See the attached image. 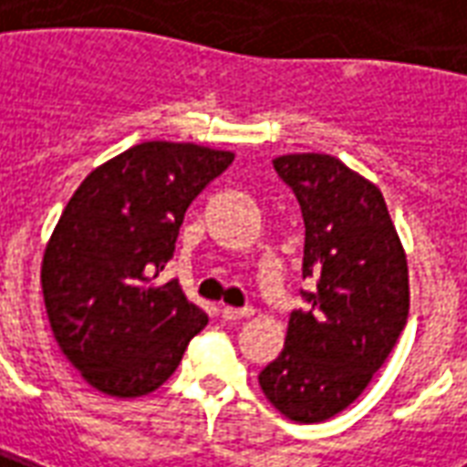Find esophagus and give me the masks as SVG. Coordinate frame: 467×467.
<instances>
[{
    "mask_svg": "<svg viewBox=\"0 0 467 467\" xmlns=\"http://www.w3.org/2000/svg\"><path fill=\"white\" fill-rule=\"evenodd\" d=\"M254 313V308H231V306H223L221 308V318L223 321H244Z\"/></svg>",
    "mask_w": 467,
    "mask_h": 467,
    "instance_id": "esophagus-1",
    "label": "esophagus"
}]
</instances>
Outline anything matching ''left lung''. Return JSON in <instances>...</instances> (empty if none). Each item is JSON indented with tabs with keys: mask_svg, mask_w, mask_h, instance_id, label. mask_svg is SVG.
I'll use <instances>...</instances> for the list:
<instances>
[{
	"mask_svg": "<svg viewBox=\"0 0 467 467\" xmlns=\"http://www.w3.org/2000/svg\"><path fill=\"white\" fill-rule=\"evenodd\" d=\"M306 226V308L291 313L281 356L258 383L275 410L321 423L366 390L410 308L403 244L376 183L328 154L274 159Z\"/></svg>",
	"mask_w": 467,
	"mask_h": 467,
	"instance_id": "left-lung-1",
	"label": "left lung"
}]
</instances>
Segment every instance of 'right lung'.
Instances as JSON below:
<instances>
[{
	"instance_id": "1",
	"label": "right lung",
	"mask_w": 467,
	"mask_h": 467,
	"mask_svg": "<svg viewBox=\"0 0 467 467\" xmlns=\"http://www.w3.org/2000/svg\"><path fill=\"white\" fill-rule=\"evenodd\" d=\"M231 161L209 146L144 141L97 166L61 211L44 248V306L61 353L101 393L163 386L209 323L179 281L156 278L186 209Z\"/></svg>"
}]
</instances>
